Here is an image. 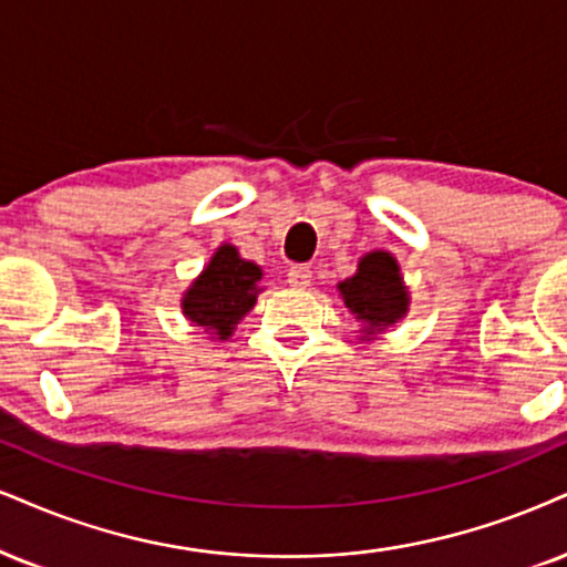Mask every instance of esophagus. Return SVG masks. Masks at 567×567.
Segmentation results:
<instances>
[{"label":"esophagus","instance_id":"34e87169","mask_svg":"<svg viewBox=\"0 0 567 567\" xmlns=\"http://www.w3.org/2000/svg\"><path fill=\"white\" fill-rule=\"evenodd\" d=\"M286 281H289V286H295V289H307L312 281V270L305 268V265H295V268H289V272H286Z\"/></svg>","mask_w":567,"mask_h":567}]
</instances>
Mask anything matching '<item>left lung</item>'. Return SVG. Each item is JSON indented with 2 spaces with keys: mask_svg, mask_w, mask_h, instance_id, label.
I'll list each match as a JSON object with an SVG mask.
<instances>
[{
  "mask_svg": "<svg viewBox=\"0 0 567 567\" xmlns=\"http://www.w3.org/2000/svg\"><path fill=\"white\" fill-rule=\"evenodd\" d=\"M337 289L347 310L360 323V341L379 339L410 312V289L400 262L386 249L362 255L354 276L339 281Z\"/></svg>",
  "mask_w": 567,
  "mask_h": 567,
  "instance_id": "left-lung-1",
  "label": "left lung"
}]
</instances>
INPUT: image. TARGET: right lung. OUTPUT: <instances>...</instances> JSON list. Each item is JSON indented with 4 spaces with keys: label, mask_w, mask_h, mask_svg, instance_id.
I'll list each match as a JSON object with an SVG mask.
<instances>
[{
    "label": "right lung",
    "mask_w": 567,
    "mask_h": 567,
    "mask_svg": "<svg viewBox=\"0 0 567 567\" xmlns=\"http://www.w3.org/2000/svg\"><path fill=\"white\" fill-rule=\"evenodd\" d=\"M260 281V265L244 260L234 244H220L181 297V312L188 323L205 328L209 339L226 341L255 307Z\"/></svg>",
    "instance_id": "add662e5"
}]
</instances>
